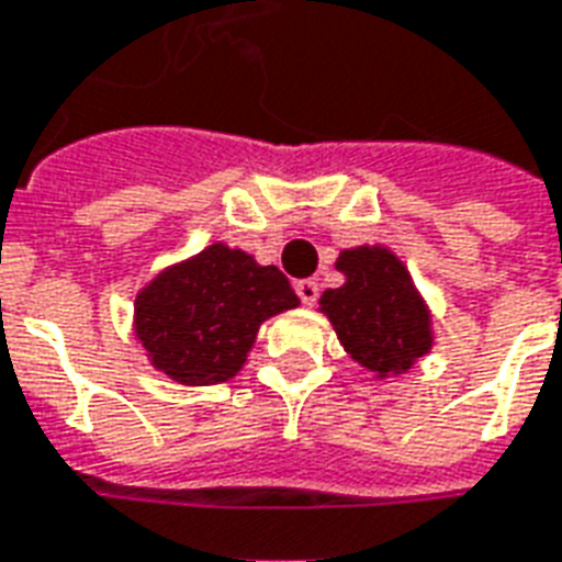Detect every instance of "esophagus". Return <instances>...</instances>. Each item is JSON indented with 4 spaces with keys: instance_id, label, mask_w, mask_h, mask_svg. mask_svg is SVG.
<instances>
[{
    "instance_id": "1",
    "label": "esophagus",
    "mask_w": 562,
    "mask_h": 562,
    "mask_svg": "<svg viewBox=\"0 0 562 562\" xmlns=\"http://www.w3.org/2000/svg\"><path fill=\"white\" fill-rule=\"evenodd\" d=\"M296 293L305 305H316V299H319V284H316L314 278H302V281H296Z\"/></svg>"
}]
</instances>
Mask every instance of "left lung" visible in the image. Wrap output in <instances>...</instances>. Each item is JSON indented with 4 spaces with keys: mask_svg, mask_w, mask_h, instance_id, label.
Here are the masks:
<instances>
[{
    "mask_svg": "<svg viewBox=\"0 0 562 562\" xmlns=\"http://www.w3.org/2000/svg\"><path fill=\"white\" fill-rule=\"evenodd\" d=\"M346 281L319 299L352 361L376 376L406 373L432 346V323L408 269L387 248L361 246L337 257Z\"/></svg>",
    "mask_w": 562,
    "mask_h": 562,
    "instance_id": "8db88e82",
    "label": "left lung"
}]
</instances>
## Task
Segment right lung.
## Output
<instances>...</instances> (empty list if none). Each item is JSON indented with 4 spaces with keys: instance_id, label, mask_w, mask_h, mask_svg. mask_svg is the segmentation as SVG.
I'll list each match as a JSON object with an SVG mask.
<instances>
[{
    "instance_id": "obj_1",
    "label": "right lung",
    "mask_w": 562,
    "mask_h": 562,
    "mask_svg": "<svg viewBox=\"0 0 562 562\" xmlns=\"http://www.w3.org/2000/svg\"><path fill=\"white\" fill-rule=\"evenodd\" d=\"M296 305L278 266L216 243L138 293L136 337L156 370L180 385H218L246 364L260 323Z\"/></svg>"
}]
</instances>
